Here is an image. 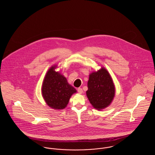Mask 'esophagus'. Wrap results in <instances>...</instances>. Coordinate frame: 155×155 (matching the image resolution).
Segmentation results:
<instances>
[{"mask_svg":"<svg viewBox=\"0 0 155 155\" xmlns=\"http://www.w3.org/2000/svg\"><path fill=\"white\" fill-rule=\"evenodd\" d=\"M77 91H78V92L79 93V94H82V92H83V91H82V89L81 88H78L77 89Z\"/></svg>","mask_w":155,"mask_h":155,"instance_id":"34e87169","label":"esophagus"}]
</instances>
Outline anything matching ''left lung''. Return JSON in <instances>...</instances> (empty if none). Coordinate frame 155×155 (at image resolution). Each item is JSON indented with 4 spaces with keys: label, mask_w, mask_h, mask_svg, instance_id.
Here are the masks:
<instances>
[{
    "label": "left lung",
    "mask_w": 155,
    "mask_h": 155,
    "mask_svg": "<svg viewBox=\"0 0 155 155\" xmlns=\"http://www.w3.org/2000/svg\"><path fill=\"white\" fill-rule=\"evenodd\" d=\"M87 84V96L95 109L102 110L110 104L116 89L110 74L104 67L89 74Z\"/></svg>",
    "instance_id": "left-lung-1"
}]
</instances>
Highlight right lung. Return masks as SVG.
Masks as SVG:
<instances>
[{
  "mask_svg": "<svg viewBox=\"0 0 155 155\" xmlns=\"http://www.w3.org/2000/svg\"><path fill=\"white\" fill-rule=\"evenodd\" d=\"M58 65L51 67L48 70L43 80L41 92L47 105L54 110L64 109L69 102L73 94L77 90L70 85L66 78L56 71Z\"/></svg>",
  "mask_w": 155,
  "mask_h": 155,
  "instance_id": "1",
  "label": "right lung"
}]
</instances>
